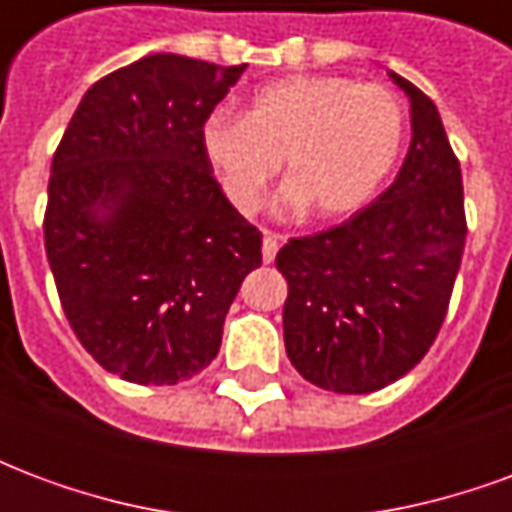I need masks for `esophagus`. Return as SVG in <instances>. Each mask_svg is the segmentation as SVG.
I'll return each mask as SVG.
<instances>
[{"label": "esophagus", "mask_w": 512, "mask_h": 512, "mask_svg": "<svg viewBox=\"0 0 512 512\" xmlns=\"http://www.w3.org/2000/svg\"><path fill=\"white\" fill-rule=\"evenodd\" d=\"M279 249V235L277 233H263V260L266 263H274V257H277Z\"/></svg>", "instance_id": "obj_1"}]
</instances>
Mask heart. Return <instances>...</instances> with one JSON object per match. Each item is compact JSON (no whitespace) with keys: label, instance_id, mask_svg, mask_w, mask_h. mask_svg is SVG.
I'll return each instance as SVG.
<instances>
[{"label":"heart","instance_id":"b5f03b06","mask_svg":"<svg viewBox=\"0 0 512 512\" xmlns=\"http://www.w3.org/2000/svg\"><path fill=\"white\" fill-rule=\"evenodd\" d=\"M403 145V106L384 84L299 73L257 87L244 117L213 112L202 153L235 211L255 213L279 158L277 208L318 219L359 211L392 172Z\"/></svg>","mask_w":512,"mask_h":512}]
</instances>
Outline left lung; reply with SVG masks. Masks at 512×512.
I'll return each instance as SVG.
<instances>
[{
    "instance_id": "obj_1",
    "label": "left lung",
    "mask_w": 512,
    "mask_h": 512,
    "mask_svg": "<svg viewBox=\"0 0 512 512\" xmlns=\"http://www.w3.org/2000/svg\"><path fill=\"white\" fill-rule=\"evenodd\" d=\"M411 104V145L392 186L323 233L290 238L285 351L340 395L384 389L417 365L447 315L466 241L461 164L436 104L389 71Z\"/></svg>"
}]
</instances>
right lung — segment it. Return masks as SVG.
Segmentation results:
<instances>
[{
    "instance_id": "obj_1",
    "label": "right lung",
    "mask_w": 512,
    "mask_h": 512,
    "mask_svg": "<svg viewBox=\"0 0 512 512\" xmlns=\"http://www.w3.org/2000/svg\"><path fill=\"white\" fill-rule=\"evenodd\" d=\"M246 65L147 54L84 93L51 161L46 257L98 365L169 386L219 354L224 315L263 263L222 194L202 123Z\"/></svg>"
}]
</instances>
